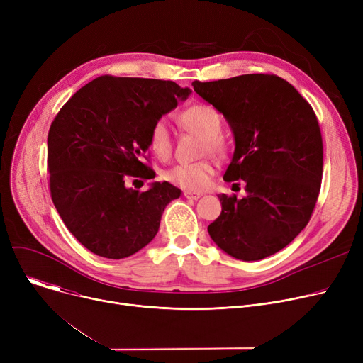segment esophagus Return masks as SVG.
Listing matches in <instances>:
<instances>
[{
	"label": "esophagus",
	"mask_w": 363,
	"mask_h": 363,
	"mask_svg": "<svg viewBox=\"0 0 363 363\" xmlns=\"http://www.w3.org/2000/svg\"><path fill=\"white\" fill-rule=\"evenodd\" d=\"M184 197L189 200H199L201 197V193H194V191H184Z\"/></svg>",
	"instance_id": "1"
}]
</instances>
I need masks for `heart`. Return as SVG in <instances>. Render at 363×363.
Segmentation results:
<instances>
[{
	"label": "heart",
	"instance_id": "b5f03b06",
	"mask_svg": "<svg viewBox=\"0 0 363 363\" xmlns=\"http://www.w3.org/2000/svg\"><path fill=\"white\" fill-rule=\"evenodd\" d=\"M179 123L189 132H194L203 138L201 151L212 155H223L225 143L220 137L222 118L219 111L207 104H196L188 107L179 114ZM150 148L160 159L169 157L172 151V135L169 123L162 119L155 123L150 132ZM215 174V166L208 160L194 163H179L166 170L164 178L172 185L188 191H201Z\"/></svg>",
	"mask_w": 363,
	"mask_h": 363
}]
</instances>
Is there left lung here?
Here are the masks:
<instances>
[{
	"mask_svg": "<svg viewBox=\"0 0 363 363\" xmlns=\"http://www.w3.org/2000/svg\"><path fill=\"white\" fill-rule=\"evenodd\" d=\"M194 91L230 123L235 150L223 179L242 181L247 196L219 194L222 213L207 226L220 250L260 260L289 245L311 220L323 163L316 114L298 91L277 74L252 73Z\"/></svg>",
	"mask_w": 363,
	"mask_h": 363,
	"instance_id": "left-lung-1",
	"label": "left lung"
}]
</instances>
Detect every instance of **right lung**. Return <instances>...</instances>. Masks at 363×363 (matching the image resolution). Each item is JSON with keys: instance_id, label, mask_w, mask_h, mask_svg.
Masks as SVG:
<instances>
[{"instance_id": "add662e5", "label": "right lung", "mask_w": 363, "mask_h": 363, "mask_svg": "<svg viewBox=\"0 0 363 363\" xmlns=\"http://www.w3.org/2000/svg\"><path fill=\"white\" fill-rule=\"evenodd\" d=\"M191 94L172 81L100 76L57 113L48 132L52 203L94 255L125 259L156 237L164 207L181 196L169 182L144 193L129 178L156 177L145 160L150 132Z\"/></svg>"}]
</instances>
